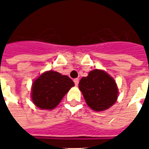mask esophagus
<instances>
[{"label":"esophagus","mask_w":149,"mask_h":149,"mask_svg":"<svg viewBox=\"0 0 149 149\" xmlns=\"http://www.w3.org/2000/svg\"><path fill=\"white\" fill-rule=\"evenodd\" d=\"M74 84L77 86L78 84H79V79H74Z\"/></svg>","instance_id":"esophagus-1"}]
</instances>
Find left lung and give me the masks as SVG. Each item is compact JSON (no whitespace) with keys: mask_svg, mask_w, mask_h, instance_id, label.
Returning <instances> with one entry per match:
<instances>
[{"mask_svg":"<svg viewBox=\"0 0 149 149\" xmlns=\"http://www.w3.org/2000/svg\"><path fill=\"white\" fill-rule=\"evenodd\" d=\"M86 104L95 111L110 108L117 100L118 88L114 79L105 71L94 70L79 84Z\"/></svg>","mask_w":149,"mask_h":149,"instance_id":"obj_1","label":"left lung"}]
</instances>
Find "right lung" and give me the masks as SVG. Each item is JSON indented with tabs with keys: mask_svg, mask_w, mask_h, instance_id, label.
<instances>
[{
	"mask_svg": "<svg viewBox=\"0 0 149 149\" xmlns=\"http://www.w3.org/2000/svg\"><path fill=\"white\" fill-rule=\"evenodd\" d=\"M74 85L67 75L52 70L45 72L33 83L32 101L41 109H53Z\"/></svg>",
	"mask_w": 149,
	"mask_h": 149,
	"instance_id": "obj_1",
	"label": "right lung"
}]
</instances>
